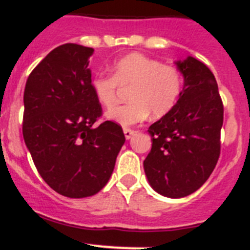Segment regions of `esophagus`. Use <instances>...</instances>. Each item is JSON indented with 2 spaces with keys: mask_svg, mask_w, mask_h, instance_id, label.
Masks as SVG:
<instances>
[{
  "mask_svg": "<svg viewBox=\"0 0 250 250\" xmlns=\"http://www.w3.org/2000/svg\"><path fill=\"white\" fill-rule=\"evenodd\" d=\"M123 133H125V138L129 139V138H132V136H133V134H134V130L133 129H129V128H125V129H123Z\"/></svg>",
  "mask_w": 250,
  "mask_h": 250,
  "instance_id": "esophagus-1",
  "label": "esophagus"
}]
</instances>
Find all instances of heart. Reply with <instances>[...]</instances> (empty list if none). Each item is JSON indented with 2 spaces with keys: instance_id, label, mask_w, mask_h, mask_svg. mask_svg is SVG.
Segmentation results:
<instances>
[{
  "instance_id": "1",
  "label": "heart",
  "mask_w": 250,
  "mask_h": 250,
  "mask_svg": "<svg viewBox=\"0 0 250 250\" xmlns=\"http://www.w3.org/2000/svg\"><path fill=\"white\" fill-rule=\"evenodd\" d=\"M91 88L97 102L108 111L118 104L121 88L129 89V102L107 114L125 127L145 121L150 112L154 117L167 114L181 96L183 76L175 67L142 53H130L113 64L112 76H94Z\"/></svg>"
}]
</instances>
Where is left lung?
<instances>
[{
    "instance_id": "left-lung-1",
    "label": "left lung",
    "mask_w": 250,
    "mask_h": 250,
    "mask_svg": "<svg viewBox=\"0 0 250 250\" xmlns=\"http://www.w3.org/2000/svg\"><path fill=\"white\" fill-rule=\"evenodd\" d=\"M184 87L175 105L148 132L152 149L143 162L152 188L169 198L199 189L220 154L223 102L210 69L188 57L177 62Z\"/></svg>"
}]
</instances>
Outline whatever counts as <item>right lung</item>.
<instances>
[{"label": "right lung", "mask_w": 250, "mask_h": 250, "mask_svg": "<svg viewBox=\"0 0 250 250\" xmlns=\"http://www.w3.org/2000/svg\"><path fill=\"white\" fill-rule=\"evenodd\" d=\"M93 48L58 46L28 76L23 94L24 143L43 181L68 198H84L107 184L125 133L104 121L91 88Z\"/></svg>", "instance_id": "obj_1"}]
</instances>
